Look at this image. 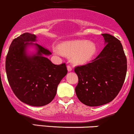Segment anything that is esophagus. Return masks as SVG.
<instances>
[{
    "mask_svg": "<svg viewBox=\"0 0 134 134\" xmlns=\"http://www.w3.org/2000/svg\"><path fill=\"white\" fill-rule=\"evenodd\" d=\"M67 70L68 71H71V70H72V68H71V66H70L68 65L67 66Z\"/></svg>",
    "mask_w": 134,
    "mask_h": 134,
    "instance_id": "esophagus-1",
    "label": "esophagus"
}]
</instances>
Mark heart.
Here are the masks:
<instances>
[{"label":"heart","mask_w":134,"mask_h":134,"mask_svg":"<svg viewBox=\"0 0 134 134\" xmlns=\"http://www.w3.org/2000/svg\"><path fill=\"white\" fill-rule=\"evenodd\" d=\"M54 53L58 55L71 56V62L75 64H83L90 61L96 55L97 47L94 42L86 40L67 41L60 43L59 49Z\"/></svg>","instance_id":"heart-1"}]
</instances>
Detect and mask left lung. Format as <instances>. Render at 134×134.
<instances>
[{
	"mask_svg": "<svg viewBox=\"0 0 134 134\" xmlns=\"http://www.w3.org/2000/svg\"><path fill=\"white\" fill-rule=\"evenodd\" d=\"M105 46L91 63L75 68L78 76L75 93L81 102L88 106H100L111 102L125 80L127 60L120 41L109 34H102Z\"/></svg>",
	"mask_w": 134,
	"mask_h": 134,
	"instance_id": "obj_1",
	"label": "left lung"
}]
</instances>
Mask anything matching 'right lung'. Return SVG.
<instances>
[{
	"instance_id": "obj_1",
	"label": "right lung",
	"mask_w": 134,
	"mask_h": 134,
	"mask_svg": "<svg viewBox=\"0 0 134 134\" xmlns=\"http://www.w3.org/2000/svg\"><path fill=\"white\" fill-rule=\"evenodd\" d=\"M36 36L24 33L12 42L6 59L9 84L22 102L32 106H43L54 99L57 87L67 74L65 63L55 65L46 56L47 49L36 43ZM33 46L37 51L29 55L26 49Z\"/></svg>"
}]
</instances>
